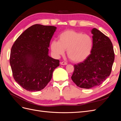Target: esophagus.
I'll list each match as a JSON object with an SVG mask.
<instances>
[{
    "label": "esophagus",
    "mask_w": 121,
    "mask_h": 121,
    "mask_svg": "<svg viewBox=\"0 0 121 121\" xmlns=\"http://www.w3.org/2000/svg\"><path fill=\"white\" fill-rule=\"evenodd\" d=\"M60 64L61 65H67V63L65 61H61V62H60Z\"/></svg>",
    "instance_id": "esophagus-1"
}]
</instances>
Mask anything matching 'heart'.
Masks as SVG:
<instances>
[{"instance_id":"1","label":"heart","mask_w":121,"mask_h":121,"mask_svg":"<svg viewBox=\"0 0 121 121\" xmlns=\"http://www.w3.org/2000/svg\"><path fill=\"white\" fill-rule=\"evenodd\" d=\"M93 46V40L88 34L74 30H67L59 36V40H53L51 49L56 56L63 55L67 50L69 59L75 62L85 60L90 54Z\"/></svg>"}]
</instances>
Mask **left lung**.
Returning a JSON list of instances; mask_svg holds the SVG:
<instances>
[{"mask_svg":"<svg viewBox=\"0 0 121 121\" xmlns=\"http://www.w3.org/2000/svg\"><path fill=\"white\" fill-rule=\"evenodd\" d=\"M91 32L93 46L91 53L83 61L74 65L71 77L77 86L85 89L102 84L110 75L115 60L110 39L96 28Z\"/></svg>","mask_w":121,"mask_h":121,"instance_id":"1","label":"left lung"}]
</instances>
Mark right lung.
Segmentation results:
<instances>
[{
  "label": "right lung",
  "mask_w": 121,
  "mask_h": 121,
  "mask_svg": "<svg viewBox=\"0 0 121 121\" xmlns=\"http://www.w3.org/2000/svg\"><path fill=\"white\" fill-rule=\"evenodd\" d=\"M56 28L35 24L13 43L9 63L14 80L29 91L43 89L52 78L60 60L48 56V47Z\"/></svg>",
  "instance_id": "right-lung-1"
}]
</instances>
